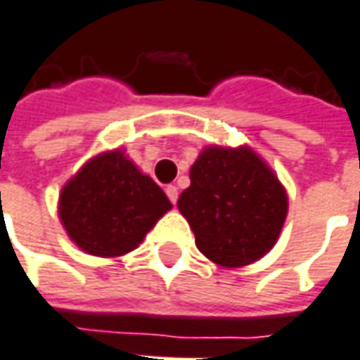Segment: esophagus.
Returning <instances> with one entry per match:
<instances>
[{
	"mask_svg": "<svg viewBox=\"0 0 360 360\" xmlns=\"http://www.w3.org/2000/svg\"><path fill=\"white\" fill-rule=\"evenodd\" d=\"M165 193H167V197H169V201H171V203H173V205L177 203L179 191H177V187H175V185H169L167 189H165Z\"/></svg>",
	"mask_w": 360,
	"mask_h": 360,
	"instance_id": "obj_1",
	"label": "esophagus"
}]
</instances>
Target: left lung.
Segmentation results:
<instances>
[{"mask_svg": "<svg viewBox=\"0 0 360 360\" xmlns=\"http://www.w3.org/2000/svg\"><path fill=\"white\" fill-rule=\"evenodd\" d=\"M189 179L177 207L209 261L239 269L275 247L289 213V197L257 151L247 145H209L195 159Z\"/></svg>", "mask_w": 360, "mask_h": 360, "instance_id": "left-lung-1", "label": "left lung"}]
</instances>
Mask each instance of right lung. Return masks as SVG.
<instances>
[{"label":"right lung","mask_w":360,"mask_h":360,"mask_svg":"<svg viewBox=\"0 0 360 360\" xmlns=\"http://www.w3.org/2000/svg\"><path fill=\"white\" fill-rule=\"evenodd\" d=\"M171 207L123 149H111L91 157L63 185L57 213L81 251L115 259L137 249Z\"/></svg>","instance_id":"right-lung-1"}]
</instances>
